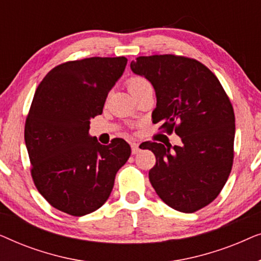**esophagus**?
I'll use <instances>...</instances> for the list:
<instances>
[{
    "mask_svg": "<svg viewBox=\"0 0 261 261\" xmlns=\"http://www.w3.org/2000/svg\"><path fill=\"white\" fill-rule=\"evenodd\" d=\"M130 147H132V153H133V154H137V153H139V151H140L139 144H135V142H132Z\"/></svg>",
    "mask_w": 261,
    "mask_h": 261,
    "instance_id": "obj_1",
    "label": "esophagus"
}]
</instances>
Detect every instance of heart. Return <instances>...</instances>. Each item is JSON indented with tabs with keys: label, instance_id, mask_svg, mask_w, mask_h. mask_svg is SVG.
<instances>
[{
	"label": "heart",
	"instance_id": "b5f03b06",
	"mask_svg": "<svg viewBox=\"0 0 261 261\" xmlns=\"http://www.w3.org/2000/svg\"><path fill=\"white\" fill-rule=\"evenodd\" d=\"M148 84H149V82L142 76H132L130 78H128L127 80V88L130 92L137 90V89L145 87V85H148Z\"/></svg>",
	"mask_w": 261,
	"mask_h": 261
}]
</instances>
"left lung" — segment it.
Wrapping results in <instances>:
<instances>
[{
    "label": "left lung",
    "mask_w": 261,
    "mask_h": 261,
    "mask_svg": "<svg viewBox=\"0 0 261 261\" xmlns=\"http://www.w3.org/2000/svg\"><path fill=\"white\" fill-rule=\"evenodd\" d=\"M134 73L151 82L156 95L153 123L180 146L146 141L155 155L149 170L152 187L171 208L195 213L215 199L234 160L235 115L217 77L198 60L176 55L138 57Z\"/></svg>",
    "instance_id": "left-lung-1"
}]
</instances>
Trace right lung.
I'll list each match as a JSON object with an SVG mask.
<instances>
[{
    "instance_id": "1",
    "label": "right lung",
    "mask_w": 261,
    "mask_h": 261,
    "mask_svg": "<svg viewBox=\"0 0 261 261\" xmlns=\"http://www.w3.org/2000/svg\"><path fill=\"white\" fill-rule=\"evenodd\" d=\"M127 65L124 57H92L53 67L35 90L24 141L35 188L53 208L72 216L105 204L130 155L123 139L101 145L89 137L107 96Z\"/></svg>"
}]
</instances>
